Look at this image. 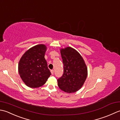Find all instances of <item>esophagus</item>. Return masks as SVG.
<instances>
[{"instance_id":"esophagus-1","label":"esophagus","mask_w":120,"mask_h":120,"mask_svg":"<svg viewBox=\"0 0 120 120\" xmlns=\"http://www.w3.org/2000/svg\"><path fill=\"white\" fill-rule=\"evenodd\" d=\"M51 74L53 75L54 74V70H51Z\"/></svg>"}]
</instances>
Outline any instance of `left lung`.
Instances as JSON below:
<instances>
[{"instance_id":"left-lung-1","label":"left lung","mask_w":120,"mask_h":120,"mask_svg":"<svg viewBox=\"0 0 120 120\" xmlns=\"http://www.w3.org/2000/svg\"><path fill=\"white\" fill-rule=\"evenodd\" d=\"M64 64V74L57 79L58 86L68 93L78 91L84 84L87 68L83 58L77 50L70 46L60 50Z\"/></svg>"}]
</instances>
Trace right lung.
I'll return each mask as SVG.
<instances>
[{"mask_svg":"<svg viewBox=\"0 0 120 120\" xmlns=\"http://www.w3.org/2000/svg\"><path fill=\"white\" fill-rule=\"evenodd\" d=\"M46 49L43 44L34 46L25 52L19 61V75L29 87L42 86L51 75L45 58Z\"/></svg>","mask_w":120,"mask_h":120,"instance_id":"right-lung-1","label":"right lung"}]
</instances>
